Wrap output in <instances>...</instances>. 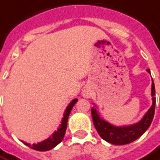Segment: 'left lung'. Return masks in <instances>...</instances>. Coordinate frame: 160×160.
<instances>
[{
    "label": "left lung",
    "instance_id": "obj_1",
    "mask_svg": "<svg viewBox=\"0 0 160 160\" xmlns=\"http://www.w3.org/2000/svg\"><path fill=\"white\" fill-rule=\"evenodd\" d=\"M147 72H150V69H147ZM154 95H155V86L152 80V106L144 115L143 119L139 122L130 126L116 127L111 125L108 122L100 118L96 109L93 108L91 109L92 118H93L94 127L97 130L98 134L101 136V138L110 144H117V145L130 144L140 138L147 130L152 122L154 112H155V104H156V97H154Z\"/></svg>",
    "mask_w": 160,
    "mask_h": 160
}]
</instances>
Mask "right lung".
Listing matches in <instances>:
<instances>
[{
	"instance_id": "add662e5",
	"label": "right lung",
	"mask_w": 160,
	"mask_h": 160,
	"mask_svg": "<svg viewBox=\"0 0 160 160\" xmlns=\"http://www.w3.org/2000/svg\"><path fill=\"white\" fill-rule=\"evenodd\" d=\"M78 99H74L72 101V102H70V104L67 106L66 108V111L64 113V117L62 119L61 124L59 126V128L58 129L57 131H55L48 139L44 140L41 143H38V144H34L32 145H30V144H27V143H24L23 141H22V143H24L26 145H28L30 148L34 149L36 151H39V152H45V151H49L51 149L54 148L57 144H58L60 142H61L63 138H64V136H65V133H66V127H67V120H68V117H69V115H70V112H71L72 108L73 107V105L77 102Z\"/></svg>"
}]
</instances>
